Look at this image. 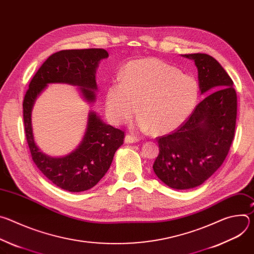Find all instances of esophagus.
<instances>
[{"label": "esophagus", "mask_w": 254, "mask_h": 254, "mask_svg": "<svg viewBox=\"0 0 254 254\" xmlns=\"http://www.w3.org/2000/svg\"><path fill=\"white\" fill-rule=\"evenodd\" d=\"M138 139H139V138H138L137 136H135V135H133V134H131V133H127V134L126 135V137H125V141H126L127 143L136 142Z\"/></svg>", "instance_id": "obj_1"}]
</instances>
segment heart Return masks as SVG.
<instances>
[{"label":"heart","instance_id":"b5f03b06","mask_svg":"<svg viewBox=\"0 0 254 254\" xmlns=\"http://www.w3.org/2000/svg\"><path fill=\"white\" fill-rule=\"evenodd\" d=\"M199 97V83L190 74L167 62L147 58L128 63L122 72V81L107 88L106 114L120 125L136 112V125L153 132H170L192 114Z\"/></svg>","mask_w":254,"mask_h":254}]
</instances>
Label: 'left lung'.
I'll return each mask as SVG.
<instances>
[{
  "mask_svg": "<svg viewBox=\"0 0 254 254\" xmlns=\"http://www.w3.org/2000/svg\"><path fill=\"white\" fill-rule=\"evenodd\" d=\"M184 56L195 61L201 93H211L179 127L157 137L160 153L154 172L166 185L179 190L201 185L222 165L237 116L233 81L219 62L204 53Z\"/></svg>",
  "mask_w": 254,
  "mask_h": 254,
  "instance_id": "8db88e82",
  "label": "left lung"
}]
</instances>
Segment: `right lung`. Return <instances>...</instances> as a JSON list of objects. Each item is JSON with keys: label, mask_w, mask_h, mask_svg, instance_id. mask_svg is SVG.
I'll return each instance as SVG.
<instances>
[{"label": "right lung", "mask_w": 254, "mask_h": 254, "mask_svg": "<svg viewBox=\"0 0 254 254\" xmlns=\"http://www.w3.org/2000/svg\"><path fill=\"white\" fill-rule=\"evenodd\" d=\"M104 49L61 50L49 56L30 81L23 100L25 133L32 160L53 184L69 192L94 187L110 169L115 153L124 143L125 131L105 125L94 114L89 115L87 129L79 147L63 158H51L36 146L31 126L34 101L48 83L65 82L80 86L87 101H93L96 89L95 69L106 58Z\"/></svg>", "instance_id": "right-lung-1"}]
</instances>
